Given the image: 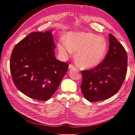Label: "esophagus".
<instances>
[{
	"label": "esophagus",
	"mask_w": 135,
	"mask_h": 135,
	"mask_svg": "<svg viewBox=\"0 0 135 135\" xmlns=\"http://www.w3.org/2000/svg\"><path fill=\"white\" fill-rule=\"evenodd\" d=\"M75 68V66H74V65H73L71 64H70L69 65V69H74Z\"/></svg>",
	"instance_id": "34e87169"
}]
</instances>
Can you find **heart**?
Returning a JSON list of instances; mask_svg holds the SVG:
<instances>
[{"mask_svg": "<svg viewBox=\"0 0 135 135\" xmlns=\"http://www.w3.org/2000/svg\"><path fill=\"white\" fill-rule=\"evenodd\" d=\"M59 52L67 58L77 51L76 59L84 68H92L99 65L107 54L108 43L106 40L96 34L86 32H70L66 39L57 44Z\"/></svg>", "mask_w": 135, "mask_h": 135, "instance_id": "heart-1", "label": "heart"}]
</instances>
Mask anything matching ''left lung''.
<instances>
[{"mask_svg":"<svg viewBox=\"0 0 135 135\" xmlns=\"http://www.w3.org/2000/svg\"><path fill=\"white\" fill-rule=\"evenodd\" d=\"M108 54L96 67L81 71V91L85 99L91 102L107 100L119 90L127 69V55L122 45L112 34L109 36Z\"/></svg>","mask_w":135,"mask_h":135,"instance_id":"obj_1","label":"left lung"}]
</instances>
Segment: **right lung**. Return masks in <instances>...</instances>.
<instances>
[{"instance_id": "1", "label": "right lung", "mask_w": 135, "mask_h": 135, "mask_svg": "<svg viewBox=\"0 0 135 135\" xmlns=\"http://www.w3.org/2000/svg\"><path fill=\"white\" fill-rule=\"evenodd\" d=\"M52 32L30 33L16 45L11 56L10 70L16 87L39 101L52 96L69 67L56 59Z\"/></svg>"}]
</instances>
